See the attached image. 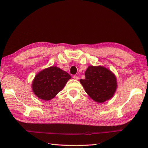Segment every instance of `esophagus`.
Segmentation results:
<instances>
[{
  "mask_svg": "<svg viewBox=\"0 0 148 148\" xmlns=\"http://www.w3.org/2000/svg\"><path fill=\"white\" fill-rule=\"evenodd\" d=\"M73 78H74V79H76V80L79 79V77H78L77 76H76V75H74V76H73Z\"/></svg>",
  "mask_w": 148,
  "mask_h": 148,
  "instance_id": "1",
  "label": "esophagus"
}]
</instances>
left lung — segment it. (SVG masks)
I'll use <instances>...</instances> for the list:
<instances>
[{
    "instance_id": "1",
    "label": "left lung",
    "mask_w": 148,
    "mask_h": 148,
    "mask_svg": "<svg viewBox=\"0 0 148 148\" xmlns=\"http://www.w3.org/2000/svg\"><path fill=\"white\" fill-rule=\"evenodd\" d=\"M85 79L80 83L85 92L95 102L102 103L114 95L117 87L116 77L108 69L102 66H89Z\"/></svg>"
}]
</instances>
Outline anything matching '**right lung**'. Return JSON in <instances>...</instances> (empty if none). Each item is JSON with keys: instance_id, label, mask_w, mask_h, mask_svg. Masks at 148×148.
I'll list each match as a JSON object with an SVG mask.
<instances>
[{"instance_id": "1", "label": "right lung", "mask_w": 148, "mask_h": 148, "mask_svg": "<svg viewBox=\"0 0 148 148\" xmlns=\"http://www.w3.org/2000/svg\"><path fill=\"white\" fill-rule=\"evenodd\" d=\"M71 77L56 67L44 69L37 74L32 83V90L39 99L49 100L64 88Z\"/></svg>"}]
</instances>
